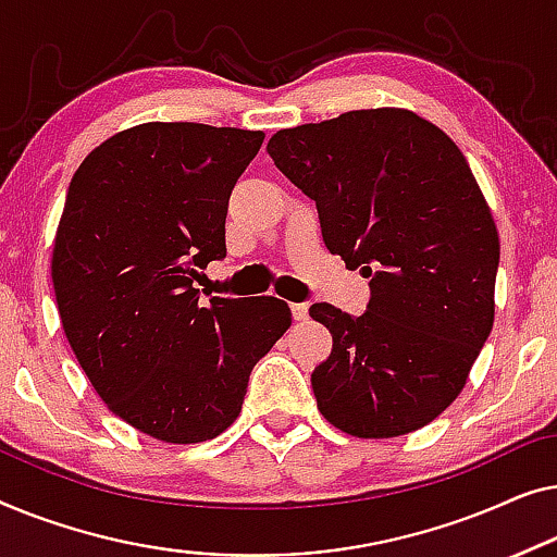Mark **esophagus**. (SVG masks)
<instances>
[{
  "instance_id": "esophagus-1",
  "label": "esophagus",
  "mask_w": 557,
  "mask_h": 557,
  "mask_svg": "<svg viewBox=\"0 0 557 557\" xmlns=\"http://www.w3.org/2000/svg\"><path fill=\"white\" fill-rule=\"evenodd\" d=\"M289 310H293L295 320L308 318V302H293V305H289Z\"/></svg>"
}]
</instances>
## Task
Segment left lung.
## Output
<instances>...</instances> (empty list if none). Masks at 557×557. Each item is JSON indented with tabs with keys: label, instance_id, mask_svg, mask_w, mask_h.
I'll return each instance as SVG.
<instances>
[{
	"label": "left lung",
	"instance_id": "obj_1",
	"mask_svg": "<svg viewBox=\"0 0 557 557\" xmlns=\"http://www.w3.org/2000/svg\"><path fill=\"white\" fill-rule=\"evenodd\" d=\"M268 151L315 201L325 247L371 280L360 315L310 308L333 335L310 375L320 413L358 438L417 432L465 388L495 320L499 237L465 153L398 108L277 131Z\"/></svg>",
	"mask_w": 557,
	"mask_h": 557
}]
</instances>
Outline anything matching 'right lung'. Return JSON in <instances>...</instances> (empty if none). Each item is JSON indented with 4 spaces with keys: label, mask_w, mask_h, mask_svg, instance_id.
<instances>
[{
    "label": "right lung",
    "mask_w": 557,
    "mask_h": 557,
    "mask_svg": "<svg viewBox=\"0 0 557 557\" xmlns=\"http://www.w3.org/2000/svg\"><path fill=\"white\" fill-rule=\"evenodd\" d=\"M260 131L144 123L75 171L52 249L67 343L115 417L171 444L214 438L239 417L252 368L293 323L277 297H211L226 207Z\"/></svg>",
    "instance_id": "obj_1"
}]
</instances>
